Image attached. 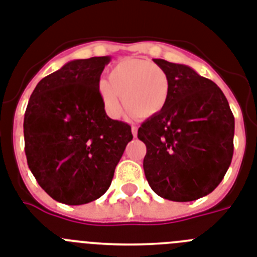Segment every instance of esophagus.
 Here are the masks:
<instances>
[{
	"instance_id": "esophagus-1",
	"label": "esophagus",
	"mask_w": 257,
	"mask_h": 257,
	"mask_svg": "<svg viewBox=\"0 0 257 257\" xmlns=\"http://www.w3.org/2000/svg\"><path fill=\"white\" fill-rule=\"evenodd\" d=\"M131 133H133L134 137H137V135H138V127L137 126L131 127Z\"/></svg>"
}]
</instances>
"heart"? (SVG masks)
I'll list each match as a JSON object with an SVG mask.
<instances>
[{
	"instance_id": "b5f03b06",
	"label": "heart",
	"mask_w": 257,
	"mask_h": 257,
	"mask_svg": "<svg viewBox=\"0 0 257 257\" xmlns=\"http://www.w3.org/2000/svg\"><path fill=\"white\" fill-rule=\"evenodd\" d=\"M102 105L111 118L126 109L138 118H150L161 113L170 96V79L162 67L151 61L126 58L114 66L107 80L98 84Z\"/></svg>"
}]
</instances>
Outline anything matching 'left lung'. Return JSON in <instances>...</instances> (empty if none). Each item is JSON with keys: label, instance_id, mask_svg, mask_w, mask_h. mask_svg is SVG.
I'll return each instance as SVG.
<instances>
[{"label": "left lung", "instance_id": "1", "mask_svg": "<svg viewBox=\"0 0 257 257\" xmlns=\"http://www.w3.org/2000/svg\"><path fill=\"white\" fill-rule=\"evenodd\" d=\"M170 79L161 113L138 130L147 147L151 188L172 201H192L220 185L234 152V115L223 92L186 65L153 60Z\"/></svg>", "mask_w": 257, "mask_h": 257}]
</instances>
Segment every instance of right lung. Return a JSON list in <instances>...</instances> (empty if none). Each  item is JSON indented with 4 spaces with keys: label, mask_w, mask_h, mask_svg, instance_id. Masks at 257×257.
<instances>
[{
    "label": "right lung",
    "mask_w": 257,
    "mask_h": 257,
    "mask_svg": "<svg viewBox=\"0 0 257 257\" xmlns=\"http://www.w3.org/2000/svg\"><path fill=\"white\" fill-rule=\"evenodd\" d=\"M110 57L67 62L37 83L24 113V152L54 200L82 205L106 192L131 126L106 115L98 91Z\"/></svg>",
    "instance_id": "add662e5"
}]
</instances>
